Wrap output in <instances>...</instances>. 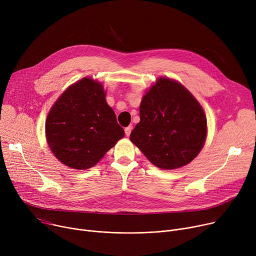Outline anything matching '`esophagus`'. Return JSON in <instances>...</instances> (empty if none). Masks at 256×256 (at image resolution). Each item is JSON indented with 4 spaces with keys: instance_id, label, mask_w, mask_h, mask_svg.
<instances>
[{
    "instance_id": "1",
    "label": "esophagus",
    "mask_w": 256,
    "mask_h": 256,
    "mask_svg": "<svg viewBox=\"0 0 256 256\" xmlns=\"http://www.w3.org/2000/svg\"><path fill=\"white\" fill-rule=\"evenodd\" d=\"M132 126H128V128H124V132H126V134L128 136L130 134V132H132Z\"/></svg>"
}]
</instances>
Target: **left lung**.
I'll return each instance as SVG.
<instances>
[{
	"label": "left lung",
	"mask_w": 256,
	"mask_h": 256,
	"mask_svg": "<svg viewBox=\"0 0 256 256\" xmlns=\"http://www.w3.org/2000/svg\"><path fill=\"white\" fill-rule=\"evenodd\" d=\"M207 136L202 106L182 84L159 78L140 104L130 141L162 170L180 168L199 154Z\"/></svg>",
	"instance_id": "left-lung-1"
}]
</instances>
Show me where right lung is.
Masks as SVG:
<instances>
[{"mask_svg": "<svg viewBox=\"0 0 256 256\" xmlns=\"http://www.w3.org/2000/svg\"><path fill=\"white\" fill-rule=\"evenodd\" d=\"M105 97L102 84L86 76L68 86L51 108L46 138L63 164L90 168L124 136Z\"/></svg>", "mask_w": 256, "mask_h": 256, "instance_id": "right-lung-1", "label": "right lung"}]
</instances>
